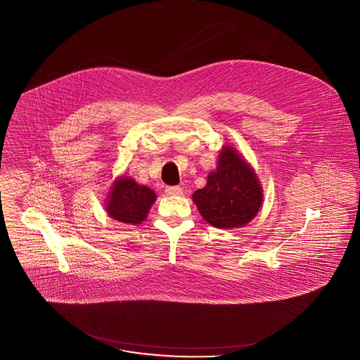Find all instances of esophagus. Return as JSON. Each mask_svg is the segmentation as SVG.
Wrapping results in <instances>:
<instances>
[{
  "instance_id": "obj_1",
  "label": "esophagus",
  "mask_w": 360,
  "mask_h": 360,
  "mask_svg": "<svg viewBox=\"0 0 360 360\" xmlns=\"http://www.w3.org/2000/svg\"><path fill=\"white\" fill-rule=\"evenodd\" d=\"M166 194L167 195H182L184 190L179 186H167L166 187Z\"/></svg>"
}]
</instances>
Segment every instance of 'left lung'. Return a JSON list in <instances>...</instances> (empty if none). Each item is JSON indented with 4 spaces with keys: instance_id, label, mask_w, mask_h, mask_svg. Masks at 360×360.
<instances>
[{
    "instance_id": "8db88e82",
    "label": "left lung",
    "mask_w": 360,
    "mask_h": 360,
    "mask_svg": "<svg viewBox=\"0 0 360 360\" xmlns=\"http://www.w3.org/2000/svg\"><path fill=\"white\" fill-rule=\"evenodd\" d=\"M262 186L253 167L229 144L218 155L216 170L206 186L194 191L193 201L206 222L218 229L243 228L257 216Z\"/></svg>"
}]
</instances>
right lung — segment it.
I'll use <instances>...</instances> for the list:
<instances>
[{"instance_id":"obj_1","label":"right lung","mask_w":360,"mask_h":360,"mask_svg":"<svg viewBox=\"0 0 360 360\" xmlns=\"http://www.w3.org/2000/svg\"><path fill=\"white\" fill-rule=\"evenodd\" d=\"M157 194L150 187L139 185L127 175L117 176L105 198V213L112 219L123 224H142Z\"/></svg>"}]
</instances>
